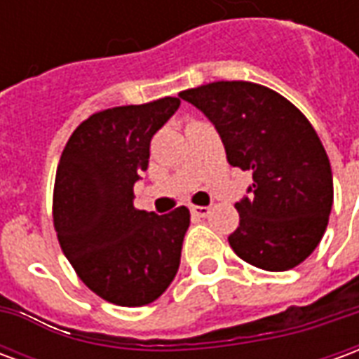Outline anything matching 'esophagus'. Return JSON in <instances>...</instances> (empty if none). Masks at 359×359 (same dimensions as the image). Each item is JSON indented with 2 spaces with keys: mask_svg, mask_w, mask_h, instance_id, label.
Instances as JSON below:
<instances>
[{
  "mask_svg": "<svg viewBox=\"0 0 359 359\" xmlns=\"http://www.w3.org/2000/svg\"><path fill=\"white\" fill-rule=\"evenodd\" d=\"M192 215H194V217H200V219H203V217H208V215H210V208H208V205H192Z\"/></svg>",
  "mask_w": 359,
  "mask_h": 359,
  "instance_id": "34e87169",
  "label": "esophagus"
}]
</instances>
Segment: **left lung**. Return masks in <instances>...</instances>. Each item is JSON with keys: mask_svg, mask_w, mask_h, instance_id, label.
Wrapping results in <instances>:
<instances>
[{"mask_svg": "<svg viewBox=\"0 0 359 359\" xmlns=\"http://www.w3.org/2000/svg\"><path fill=\"white\" fill-rule=\"evenodd\" d=\"M217 128L233 167L252 171L234 203V254L265 271H288L317 248L332 208V172L319 136L298 107L254 82H211L180 92Z\"/></svg>", "mask_w": 359, "mask_h": 359, "instance_id": "1", "label": "left lung"}]
</instances>
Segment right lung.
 <instances>
[{"label":"right lung","instance_id":"1","mask_svg":"<svg viewBox=\"0 0 359 359\" xmlns=\"http://www.w3.org/2000/svg\"><path fill=\"white\" fill-rule=\"evenodd\" d=\"M179 105V97H161L94 113L59 159L53 225L61 250L82 283L117 306L151 304L179 271L190 211L156 215L133 203L149 142Z\"/></svg>","mask_w":359,"mask_h":359}]
</instances>
